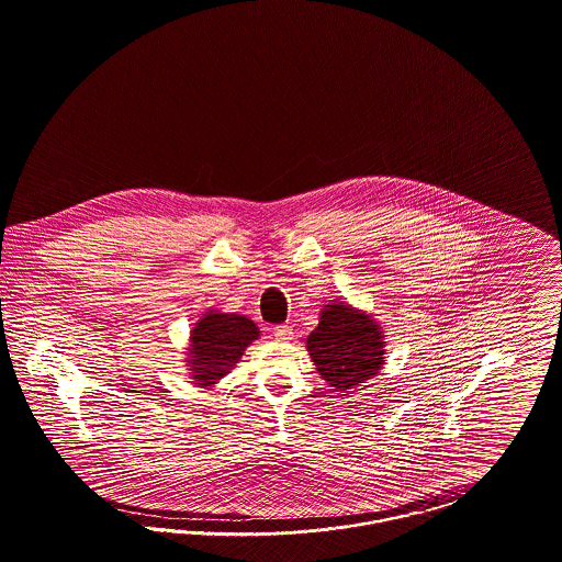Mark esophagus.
Wrapping results in <instances>:
<instances>
[{"label": "esophagus", "mask_w": 562, "mask_h": 562, "mask_svg": "<svg viewBox=\"0 0 562 562\" xmlns=\"http://www.w3.org/2000/svg\"><path fill=\"white\" fill-rule=\"evenodd\" d=\"M293 326H289V324H282V326H276V328H273V339H276V341L289 344V341H293Z\"/></svg>", "instance_id": "1"}]
</instances>
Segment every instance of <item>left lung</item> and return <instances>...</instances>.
<instances>
[{"instance_id":"1","label":"left lung","mask_w":562,"mask_h":562,"mask_svg":"<svg viewBox=\"0 0 562 562\" xmlns=\"http://www.w3.org/2000/svg\"><path fill=\"white\" fill-rule=\"evenodd\" d=\"M383 330L373 316L348 303H328L307 337V351L322 379L337 392L358 387L385 364Z\"/></svg>"}]
</instances>
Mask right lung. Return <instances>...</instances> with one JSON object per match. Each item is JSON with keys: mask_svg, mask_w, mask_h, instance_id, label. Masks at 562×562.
<instances>
[{"mask_svg": "<svg viewBox=\"0 0 562 562\" xmlns=\"http://www.w3.org/2000/svg\"><path fill=\"white\" fill-rule=\"evenodd\" d=\"M255 339H259L257 324L240 314L206 312L195 322L189 337L188 362L198 387H211L229 373Z\"/></svg>", "mask_w": 562, "mask_h": 562, "instance_id": "right-lung-1", "label": "right lung"}]
</instances>
